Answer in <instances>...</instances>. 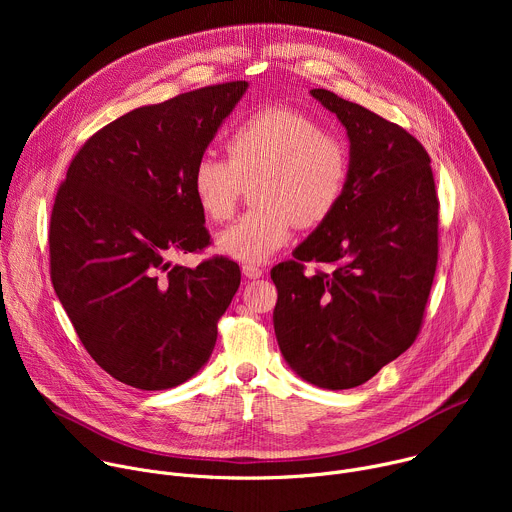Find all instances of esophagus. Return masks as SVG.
Wrapping results in <instances>:
<instances>
[{"label":"esophagus","instance_id":"34e87169","mask_svg":"<svg viewBox=\"0 0 512 512\" xmlns=\"http://www.w3.org/2000/svg\"><path fill=\"white\" fill-rule=\"evenodd\" d=\"M243 275H245L247 279H259V277L263 275V269H261V267H257V265L245 263V265H243Z\"/></svg>","mask_w":512,"mask_h":512}]
</instances>
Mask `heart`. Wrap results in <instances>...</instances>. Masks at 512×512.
I'll return each mask as SVG.
<instances>
[{
    "label": "heart",
    "instance_id": "obj_1",
    "mask_svg": "<svg viewBox=\"0 0 512 512\" xmlns=\"http://www.w3.org/2000/svg\"><path fill=\"white\" fill-rule=\"evenodd\" d=\"M229 162L204 154L192 168V194L214 223L237 208L245 184L253 210L216 235L223 255L259 265L287 245L294 227H316L338 206L350 170L346 143L310 115L269 107L245 119L227 139Z\"/></svg>",
    "mask_w": 512,
    "mask_h": 512
}]
</instances>
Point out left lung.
Here are the masks:
<instances>
[{
	"label": "left lung",
	"instance_id": "obj_1",
	"mask_svg": "<svg viewBox=\"0 0 512 512\" xmlns=\"http://www.w3.org/2000/svg\"><path fill=\"white\" fill-rule=\"evenodd\" d=\"M310 95L338 117L350 143L334 212L271 269L279 350L304 381L352 389L415 340L437 265V196L429 156L403 127L326 89ZM308 260L338 262L330 275Z\"/></svg>",
	"mask_w": 512,
	"mask_h": 512
}]
</instances>
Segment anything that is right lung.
I'll return each instance as SVG.
<instances>
[{"instance_id":"1","label":"right lung","mask_w":512,"mask_h":512,"mask_svg":"<svg viewBox=\"0 0 512 512\" xmlns=\"http://www.w3.org/2000/svg\"><path fill=\"white\" fill-rule=\"evenodd\" d=\"M235 81L143 105L72 160L50 216V273L83 346L113 379L164 391L192 379L241 283L229 259L172 261L208 245L190 178L247 93Z\"/></svg>"}]
</instances>
